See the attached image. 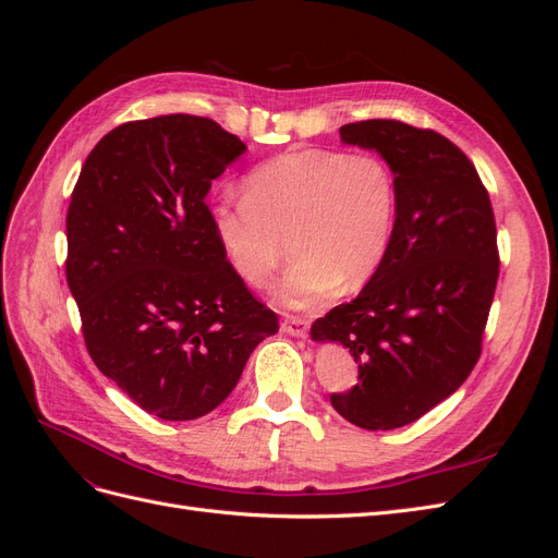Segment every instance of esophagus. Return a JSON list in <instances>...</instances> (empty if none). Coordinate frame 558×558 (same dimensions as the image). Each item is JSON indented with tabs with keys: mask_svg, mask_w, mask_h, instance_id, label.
Here are the masks:
<instances>
[{
	"mask_svg": "<svg viewBox=\"0 0 558 558\" xmlns=\"http://www.w3.org/2000/svg\"><path fill=\"white\" fill-rule=\"evenodd\" d=\"M281 332L291 335V337H300V340H305L307 332H310V320L300 318V316H286L281 320Z\"/></svg>",
	"mask_w": 558,
	"mask_h": 558,
	"instance_id": "1",
	"label": "esophagus"
}]
</instances>
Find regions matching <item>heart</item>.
<instances>
[{
	"label": "heart",
	"mask_w": 558,
	"mask_h": 558,
	"mask_svg": "<svg viewBox=\"0 0 558 558\" xmlns=\"http://www.w3.org/2000/svg\"><path fill=\"white\" fill-rule=\"evenodd\" d=\"M211 228L246 283L277 272L291 240L298 260L275 283L283 307L307 310L377 275L396 234L398 179L381 156L300 148L258 165L246 197L218 195Z\"/></svg>",
	"instance_id": "b5f03b06"
}]
</instances>
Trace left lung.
Masks as SVG:
<instances>
[{"mask_svg": "<svg viewBox=\"0 0 558 558\" xmlns=\"http://www.w3.org/2000/svg\"><path fill=\"white\" fill-rule=\"evenodd\" d=\"M398 179L396 234L356 300L312 326L359 363V384L330 402L353 426L393 430L430 412L475 367L498 281L496 221L480 174L442 134L400 121L340 128Z\"/></svg>", "mask_w": 558, "mask_h": 558, "instance_id": "8db88e82", "label": "left lung"}]
</instances>
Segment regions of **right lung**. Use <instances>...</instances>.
I'll return each instance as SVG.
<instances>
[{
	"mask_svg": "<svg viewBox=\"0 0 558 558\" xmlns=\"http://www.w3.org/2000/svg\"><path fill=\"white\" fill-rule=\"evenodd\" d=\"M211 118L118 125L83 165L66 211V283L99 373L148 414L191 421L221 404L277 314L218 244L207 195L244 156Z\"/></svg>",
	"mask_w": 558,
	"mask_h": 558,
	"instance_id": "right-lung-1",
	"label": "right lung"
}]
</instances>
